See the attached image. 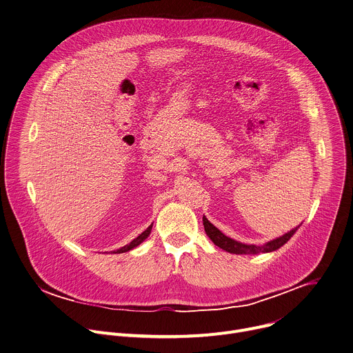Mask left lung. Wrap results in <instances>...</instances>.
Returning a JSON list of instances; mask_svg holds the SVG:
<instances>
[{
  "mask_svg": "<svg viewBox=\"0 0 353 353\" xmlns=\"http://www.w3.org/2000/svg\"><path fill=\"white\" fill-rule=\"evenodd\" d=\"M301 225V224H300ZM296 227L293 230H290L289 232L283 234L282 236L272 239L264 245H248V243H242L239 241H235L227 235H224L217 227H214L205 216H203V227H205V232L206 235L210 238V241L219 246L220 249L232 253V254H260V253H271L275 252L278 249H281L285 243H288L290 241V238L297 232V230L300 228Z\"/></svg>",
  "mask_w": 353,
  "mask_h": 353,
  "instance_id": "left-lung-1",
  "label": "left lung"
}]
</instances>
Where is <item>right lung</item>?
I'll list each match as a JSON object with an SVG mask.
<instances>
[{
	"instance_id": "1",
	"label": "right lung",
	"mask_w": 353,
	"mask_h": 353,
	"mask_svg": "<svg viewBox=\"0 0 353 353\" xmlns=\"http://www.w3.org/2000/svg\"><path fill=\"white\" fill-rule=\"evenodd\" d=\"M151 228H152V225H150L144 232H141V234H140L137 238H134L130 243H128V245H125L123 248H121V249L115 250L114 253H126V252H129V250H132V249L137 248L140 243H143V242L148 238V235L151 234Z\"/></svg>"
}]
</instances>
